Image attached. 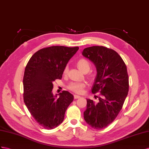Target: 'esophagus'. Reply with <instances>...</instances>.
<instances>
[{"instance_id":"esophagus-1","label":"esophagus","mask_w":149,"mask_h":149,"mask_svg":"<svg viewBox=\"0 0 149 149\" xmlns=\"http://www.w3.org/2000/svg\"><path fill=\"white\" fill-rule=\"evenodd\" d=\"M74 99H79V98L81 97V96H78V95L74 94Z\"/></svg>"}]
</instances>
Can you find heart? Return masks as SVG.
<instances>
[{
	"label": "heart",
	"instance_id": "1",
	"mask_svg": "<svg viewBox=\"0 0 149 149\" xmlns=\"http://www.w3.org/2000/svg\"><path fill=\"white\" fill-rule=\"evenodd\" d=\"M78 68L83 72H87L91 68V63L86 58H80L77 62ZM68 67H65L63 74L67 75L68 73ZM86 87V83L84 82H72L67 86V88L75 93L81 94L83 92Z\"/></svg>",
	"mask_w": 149,
	"mask_h": 149
}]
</instances>
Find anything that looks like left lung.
<instances>
[{"mask_svg": "<svg viewBox=\"0 0 149 149\" xmlns=\"http://www.w3.org/2000/svg\"><path fill=\"white\" fill-rule=\"evenodd\" d=\"M82 55L95 64L97 77L92 93H100L99 101L87 100L84 112L86 123L95 129L107 127L123 108L129 90L127 68L121 57L112 49L93 46L84 49Z\"/></svg>", "mask_w": 149, "mask_h": 149, "instance_id": "obj_1", "label": "left lung"}]
</instances>
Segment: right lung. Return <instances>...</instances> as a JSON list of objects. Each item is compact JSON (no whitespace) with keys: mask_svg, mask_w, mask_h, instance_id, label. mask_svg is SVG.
<instances>
[{"mask_svg":"<svg viewBox=\"0 0 149 149\" xmlns=\"http://www.w3.org/2000/svg\"><path fill=\"white\" fill-rule=\"evenodd\" d=\"M79 47L52 46L36 52L26 65L23 77L24 102L35 121L52 130L63 121L74 96L67 91L53 96V83L62 77L63 71Z\"/></svg>","mask_w":149,"mask_h":149,"instance_id":"1","label":"right lung"}]
</instances>
